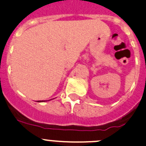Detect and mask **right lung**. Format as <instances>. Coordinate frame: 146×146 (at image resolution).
<instances>
[{"mask_svg":"<svg viewBox=\"0 0 146 146\" xmlns=\"http://www.w3.org/2000/svg\"><path fill=\"white\" fill-rule=\"evenodd\" d=\"M40 102V101H39V102Z\"/></svg>","mask_w":146,"mask_h":146,"instance_id":"right-lung-1","label":"right lung"}]
</instances>
